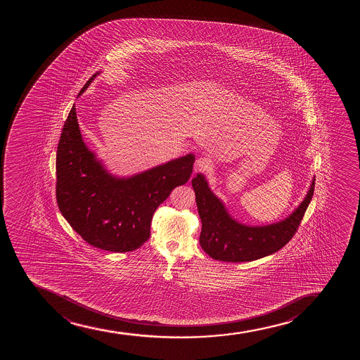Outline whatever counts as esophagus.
<instances>
[{
	"label": "esophagus",
	"mask_w": 360,
	"mask_h": 360,
	"mask_svg": "<svg viewBox=\"0 0 360 360\" xmlns=\"http://www.w3.org/2000/svg\"><path fill=\"white\" fill-rule=\"evenodd\" d=\"M212 163L210 160L207 158H197L195 162V173H202V172H207V170L211 169Z\"/></svg>",
	"instance_id": "1"
}]
</instances>
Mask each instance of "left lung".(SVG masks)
<instances>
[{
    "instance_id": "8db88e82",
    "label": "left lung",
    "mask_w": 360,
    "mask_h": 360,
    "mask_svg": "<svg viewBox=\"0 0 360 360\" xmlns=\"http://www.w3.org/2000/svg\"><path fill=\"white\" fill-rule=\"evenodd\" d=\"M314 180L305 199L293 214L281 222L248 227L228 215L224 204L207 186L202 174L192 179L202 231L199 243L202 250L216 261L251 262L273 255L290 243L300 226L314 191Z\"/></svg>"
}]
</instances>
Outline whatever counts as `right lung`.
<instances>
[{
	"mask_svg": "<svg viewBox=\"0 0 360 360\" xmlns=\"http://www.w3.org/2000/svg\"><path fill=\"white\" fill-rule=\"evenodd\" d=\"M193 163L195 156L187 155L132 178H114L87 149L73 105L56 151L58 209L87 244L112 252H129L149 239L155 211L175 187L190 180Z\"/></svg>",
	"mask_w": 360,
	"mask_h": 360,
	"instance_id": "right-lung-1",
	"label": "right lung"
}]
</instances>
